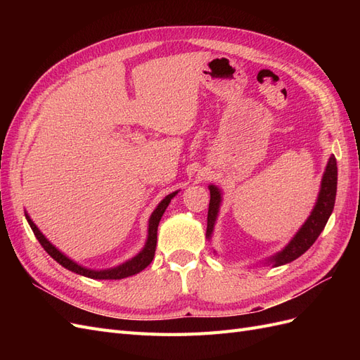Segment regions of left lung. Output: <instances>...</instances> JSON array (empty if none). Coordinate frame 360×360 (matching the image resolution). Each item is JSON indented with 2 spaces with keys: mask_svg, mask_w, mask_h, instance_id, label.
<instances>
[{
  "mask_svg": "<svg viewBox=\"0 0 360 360\" xmlns=\"http://www.w3.org/2000/svg\"><path fill=\"white\" fill-rule=\"evenodd\" d=\"M336 183H338V168H336V159L332 155L323 172L319 197H317V201H315L314 209L311 210V214L308 216V219L304 221V224L299 228L297 233L292 236L291 240L282 248L279 252L264 259V264H269L271 267L284 266L299 258L300 255H303L314 245V242L317 240L319 236L324 230V226L328 224L329 217L333 212L335 197H336ZM209 191H210V204H209V214H207L205 238L209 242H212L214 225L217 221V216H219V209L222 204V191L217 186H214V184H209ZM213 252L216 254L214 249Z\"/></svg>",
  "mask_w": 360,
  "mask_h": 360,
  "instance_id": "8db88e82",
  "label": "left lung"
}]
</instances>
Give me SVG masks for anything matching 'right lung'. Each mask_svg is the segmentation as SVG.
I'll return each mask as SVG.
<instances>
[{
    "label": "right lung",
    "instance_id": "add662e5",
    "mask_svg": "<svg viewBox=\"0 0 360 360\" xmlns=\"http://www.w3.org/2000/svg\"><path fill=\"white\" fill-rule=\"evenodd\" d=\"M177 193H179V191L167 195V197L158 204V207L153 210V213H151L150 219H148V228H147L148 233H147V240H146L144 248L141 249L135 257L124 261V263H122V264H118L115 267H110V269L96 270V269H89V267L78 264V263H76V261L69 258L66 254H63L58 248H56L48 240V238L45 237V234H43L37 228V225L32 222V219H31L30 214L27 212H25V217H27V221H28V224L31 226L32 233H34L36 238L40 242L43 249H45L46 252L53 259H56L58 264H61L64 269L73 271V274H78L81 276L91 278V279H123V278L132 276V275L139 274V271H143L151 263V261H153L155 250H156V243H158V226H159V222L162 219V214L165 213L167 207L169 205L171 200L176 197Z\"/></svg>",
    "mask_w": 360,
    "mask_h": 360
}]
</instances>
